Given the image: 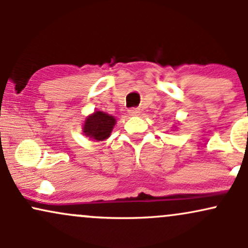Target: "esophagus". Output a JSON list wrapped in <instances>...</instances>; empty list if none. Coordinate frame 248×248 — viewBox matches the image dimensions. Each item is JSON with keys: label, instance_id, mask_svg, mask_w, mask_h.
I'll return each instance as SVG.
<instances>
[{"label": "esophagus", "instance_id": "34e87169", "mask_svg": "<svg viewBox=\"0 0 248 248\" xmlns=\"http://www.w3.org/2000/svg\"><path fill=\"white\" fill-rule=\"evenodd\" d=\"M139 113H140L139 108H129L128 109V114L129 115H139Z\"/></svg>", "mask_w": 248, "mask_h": 248}]
</instances>
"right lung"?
I'll use <instances>...</instances> for the list:
<instances>
[{"instance_id": "obj_1", "label": "right lung", "mask_w": 248, "mask_h": 248, "mask_svg": "<svg viewBox=\"0 0 248 248\" xmlns=\"http://www.w3.org/2000/svg\"><path fill=\"white\" fill-rule=\"evenodd\" d=\"M115 124L116 120L114 116L96 110L86 118L82 127V133L93 140L104 141L109 138Z\"/></svg>"}]
</instances>
